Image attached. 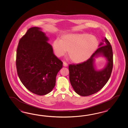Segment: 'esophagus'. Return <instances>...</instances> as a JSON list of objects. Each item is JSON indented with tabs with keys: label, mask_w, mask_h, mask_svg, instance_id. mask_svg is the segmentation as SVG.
<instances>
[{
	"label": "esophagus",
	"mask_w": 128,
	"mask_h": 128,
	"mask_svg": "<svg viewBox=\"0 0 128 128\" xmlns=\"http://www.w3.org/2000/svg\"><path fill=\"white\" fill-rule=\"evenodd\" d=\"M63 66H65V67H66V66H68V64L66 62V61H64L63 62Z\"/></svg>",
	"instance_id": "obj_1"
}]
</instances>
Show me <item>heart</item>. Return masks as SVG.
Instances as JSON below:
<instances>
[{"mask_svg": "<svg viewBox=\"0 0 128 128\" xmlns=\"http://www.w3.org/2000/svg\"><path fill=\"white\" fill-rule=\"evenodd\" d=\"M98 40L88 34L72 33L64 35L62 40L57 38L53 43L56 55L61 56L69 50V55L75 62H81L89 58L98 46Z\"/></svg>", "mask_w": 128, "mask_h": 128, "instance_id": "obj_1", "label": "heart"}]
</instances>
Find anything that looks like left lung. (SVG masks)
Here are the masks:
<instances>
[{
  "label": "left lung",
  "instance_id": "left-lung-1",
  "mask_svg": "<svg viewBox=\"0 0 128 128\" xmlns=\"http://www.w3.org/2000/svg\"><path fill=\"white\" fill-rule=\"evenodd\" d=\"M90 58L84 62L70 64L69 78L75 92L81 96H88L99 91L108 81L113 68V52L110 44L104 38ZM104 57L107 60L105 67L100 70L95 67V58Z\"/></svg>",
  "mask_w": 128,
  "mask_h": 128
}]
</instances>
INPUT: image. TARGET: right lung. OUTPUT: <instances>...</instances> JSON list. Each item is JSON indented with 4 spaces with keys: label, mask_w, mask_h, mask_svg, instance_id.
Returning a JSON list of instances; mask_svg holds the SVG:
<instances>
[{
    "label": "right lung",
    "mask_w": 128,
    "mask_h": 128,
    "mask_svg": "<svg viewBox=\"0 0 128 128\" xmlns=\"http://www.w3.org/2000/svg\"><path fill=\"white\" fill-rule=\"evenodd\" d=\"M49 38L41 29L30 28L20 40L16 50V67L20 81L36 95L48 94L56 84L62 62L53 52Z\"/></svg>",
    "instance_id": "right-lung-1"
}]
</instances>
